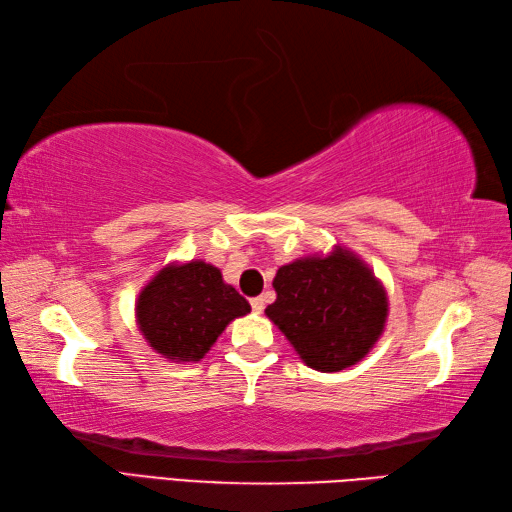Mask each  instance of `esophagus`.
<instances>
[{
    "instance_id": "34e87169",
    "label": "esophagus",
    "mask_w": 512,
    "mask_h": 512,
    "mask_svg": "<svg viewBox=\"0 0 512 512\" xmlns=\"http://www.w3.org/2000/svg\"><path fill=\"white\" fill-rule=\"evenodd\" d=\"M250 306H253L255 313L259 315L264 310V306H266V299L264 297H253V299H250Z\"/></svg>"
}]
</instances>
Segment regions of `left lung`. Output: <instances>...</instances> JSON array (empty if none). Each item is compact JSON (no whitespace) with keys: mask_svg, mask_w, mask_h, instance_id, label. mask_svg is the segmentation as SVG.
Segmentation results:
<instances>
[{"mask_svg":"<svg viewBox=\"0 0 512 512\" xmlns=\"http://www.w3.org/2000/svg\"><path fill=\"white\" fill-rule=\"evenodd\" d=\"M273 288L277 299L266 308L268 319L302 362L322 373L362 362L384 333L386 290L373 270L342 246L282 266Z\"/></svg>","mask_w":512,"mask_h":512,"instance_id":"8db88e82","label":"left lung"}]
</instances>
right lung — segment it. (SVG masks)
<instances>
[{"label": "right lung", "mask_w": 512, "mask_h": 512, "mask_svg": "<svg viewBox=\"0 0 512 512\" xmlns=\"http://www.w3.org/2000/svg\"><path fill=\"white\" fill-rule=\"evenodd\" d=\"M246 313V299L202 259L164 266L142 288L135 306L148 346L179 364L199 362L224 328Z\"/></svg>", "instance_id": "1"}]
</instances>
